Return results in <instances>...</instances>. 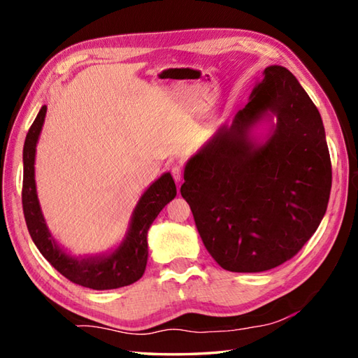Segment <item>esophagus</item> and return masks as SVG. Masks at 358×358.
<instances>
[{"label": "esophagus", "mask_w": 358, "mask_h": 358, "mask_svg": "<svg viewBox=\"0 0 358 358\" xmlns=\"http://www.w3.org/2000/svg\"><path fill=\"white\" fill-rule=\"evenodd\" d=\"M171 172H172V177L175 180V183H180V181L183 180V169H181L180 166H173Z\"/></svg>", "instance_id": "1"}]
</instances>
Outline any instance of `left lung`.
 <instances>
[{
    "label": "left lung",
    "mask_w": 358,
    "mask_h": 358,
    "mask_svg": "<svg viewBox=\"0 0 358 358\" xmlns=\"http://www.w3.org/2000/svg\"><path fill=\"white\" fill-rule=\"evenodd\" d=\"M263 75L245 108L187 159L180 189L203 245L231 272H264L292 258L322 223L331 194L320 112L286 67Z\"/></svg>",
    "instance_id": "left-lung-1"
}]
</instances>
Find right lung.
Wrapping results in <instances>:
<instances>
[{
    "label": "right lung",
    "instance_id": "add662e5",
    "mask_svg": "<svg viewBox=\"0 0 358 358\" xmlns=\"http://www.w3.org/2000/svg\"><path fill=\"white\" fill-rule=\"evenodd\" d=\"M48 106H43L26 135L22 149V210L30 237L53 268L72 283L95 291L117 289L140 280L148 264V231L157 215L177 195L171 172H164L140 196L131 215L127 232L118 246L104 254L72 255L58 245L43 215L35 183L36 143Z\"/></svg>",
    "mask_w": 358,
    "mask_h": 358
}]
</instances>
